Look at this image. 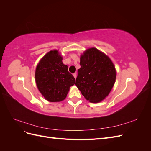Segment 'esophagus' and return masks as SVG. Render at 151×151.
I'll return each instance as SVG.
<instances>
[{
    "label": "esophagus",
    "instance_id": "34e87169",
    "mask_svg": "<svg viewBox=\"0 0 151 151\" xmlns=\"http://www.w3.org/2000/svg\"><path fill=\"white\" fill-rule=\"evenodd\" d=\"M73 76H74V77H75V79H76V77H77V74H76V73H74V74H73Z\"/></svg>",
    "mask_w": 151,
    "mask_h": 151
}]
</instances>
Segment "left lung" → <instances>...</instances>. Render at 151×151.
Returning <instances> with one entry per match:
<instances>
[{"instance_id": "obj_1", "label": "left lung", "mask_w": 151, "mask_h": 151, "mask_svg": "<svg viewBox=\"0 0 151 151\" xmlns=\"http://www.w3.org/2000/svg\"><path fill=\"white\" fill-rule=\"evenodd\" d=\"M76 85L91 103L104 99L115 83L116 72L111 59L96 48L86 50L80 58Z\"/></svg>"}]
</instances>
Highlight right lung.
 Wrapping results in <instances>:
<instances>
[{"label":"right lung","instance_id":"1","mask_svg":"<svg viewBox=\"0 0 151 151\" xmlns=\"http://www.w3.org/2000/svg\"><path fill=\"white\" fill-rule=\"evenodd\" d=\"M36 86L44 98L50 102L64 99L76 79L62 62L58 50H51L41 59L35 71Z\"/></svg>","mask_w":151,"mask_h":151}]
</instances>
